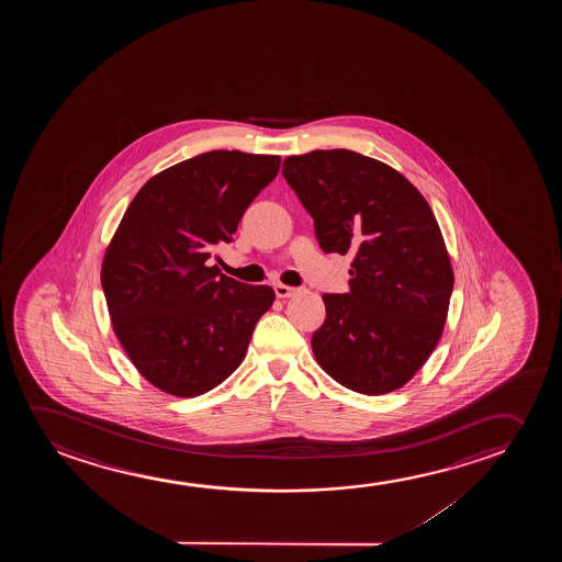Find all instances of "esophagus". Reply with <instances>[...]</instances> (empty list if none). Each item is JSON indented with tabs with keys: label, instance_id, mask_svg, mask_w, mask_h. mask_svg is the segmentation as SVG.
<instances>
[{
	"label": "esophagus",
	"instance_id": "34e87169",
	"mask_svg": "<svg viewBox=\"0 0 562 562\" xmlns=\"http://www.w3.org/2000/svg\"><path fill=\"white\" fill-rule=\"evenodd\" d=\"M295 292H297V290H295V288H290V285H274V293H277V297H280V300H284V297H292Z\"/></svg>",
	"mask_w": 562,
	"mask_h": 562
}]
</instances>
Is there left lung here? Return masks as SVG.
I'll return each instance as SVG.
<instances>
[{"instance_id":"left-lung-1","label":"left lung","mask_w":562,"mask_h":562,"mask_svg":"<svg viewBox=\"0 0 562 562\" xmlns=\"http://www.w3.org/2000/svg\"><path fill=\"white\" fill-rule=\"evenodd\" d=\"M282 175L313 216L324 254L353 255L349 293L323 295L316 361L347 390H400L438 346L453 292L428 201L390 165L349 149L292 155Z\"/></svg>"}]
</instances>
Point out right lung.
Instances as JSON below:
<instances>
[{
  "instance_id": "add662e5",
  "label": "right lung",
  "mask_w": 562,
  "mask_h": 562,
  "mask_svg": "<svg viewBox=\"0 0 562 562\" xmlns=\"http://www.w3.org/2000/svg\"><path fill=\"white\" fill-rule=\"evenodd\" d=\"M278 169V155L207 151L149 178L126 209L101 285L121 346L162 392L195 397L244 361L274 290L241 284L207 261Z\"/></svg>"
}]
</instances>
